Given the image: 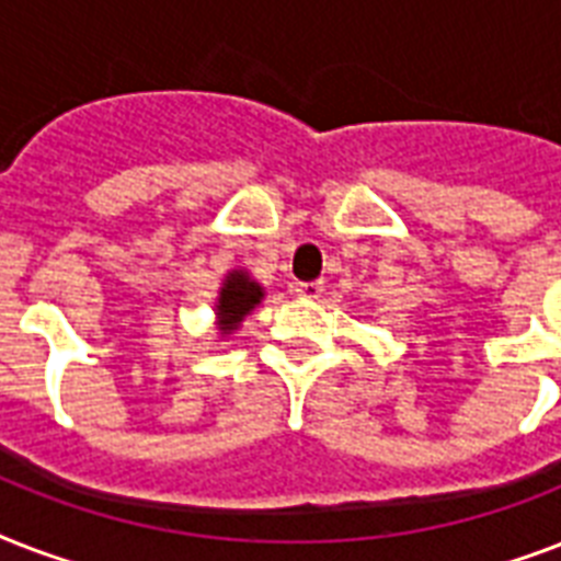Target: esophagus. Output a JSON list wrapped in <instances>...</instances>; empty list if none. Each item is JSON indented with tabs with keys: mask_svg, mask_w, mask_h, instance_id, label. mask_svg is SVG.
<instances>
[{
	"mask_svg": "<svg viewBox=\"0 0 561 561\" xmlns=\"http://www.w3.org/2000/svg\"><path fill=\"white\" fill-rule=\"evenodd\" d=\"M294 290H297V297H302V299H320V294L325 290V285L320 279H317V282H297V285H294Z\"/></svg>",
	"mask_w": 561,
	"mask_h": 561,
	"instance_id": "esophagus-1",
	"label": "esophagus"
}]
</instances>
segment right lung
I'll use <instances>...</instances> for the list:
<instances>
[{
  "label": "right lung",
  "instance_id": "1",
  "mask_svg": "<svg viewBox=\"0 0 561 561\" xmlns=\"http://www.w3.org/2000/svg\"><path fill=\"white\" fill-rule=\"evenodd\" d=\"M262 285L253 282L247 273L236 271L229 273L227 282H224V288H220V299H218V317H220V332L227 334L232 332L244 314H250L255 306H259V299H262Z\"/></svg>",
  "mask_w": 561,
  "mask_h": 561
}]
</instances>
